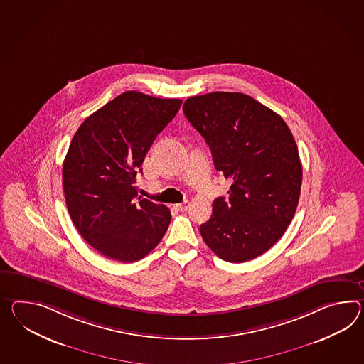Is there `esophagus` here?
Returning <instances> with one entry per match:
<instances>
[{"label": "esophagus", "instance_id": "esophagus-1", "mask_svg": "<svg viewBox=\"0 0 364 364\" xmlns=\"http://www.w3.org/2000/svg\"><path fill=\"white\" fill-rule=\"evenodd\" d=\"M189 206H191L189 201H184V203H181V204L175 205V208H176L178 210H180V212H186V210L189 209Z\"/></svg>", "mask_w": 364, "mask_h": 364}]
</instances>
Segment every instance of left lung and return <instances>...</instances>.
Instances as JSON below:
<instances>
[{"instance_id": "left-lung-1", "label": "left lung", "mask_w": 364, "mask_h": 364, "mask_svg": "<svg viewBox=\"0 0 364 364\" xmlns=\"http://www.w3.org/2000/svg\"><path fill=\"white\" fill-rule=\"evenodd\" d=\"M183 112L231 181L229 198H215L210 220L200 226L203 240L230 263L262 255L282 238L300 198L301 161L289 127L238 92L189 97Z\"/></svg>"}]
</instances>
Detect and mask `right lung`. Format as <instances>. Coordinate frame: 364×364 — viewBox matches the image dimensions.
<instances>
[{
    "instance_id": "obj_1",
    "label": "right lung",
    "mask_w": 364,
    "mask_h": 364,
    "mask_svg": "<svg viewBox=\"0 0 364 364\" xmlns=\"http://www.w3.org/2000/svg\"><path fill=\"white\" fill-rule=\"evenodd\" d=\"M181 102L129 90L90 114L72 138L63 164L67 209L81 237L107 257L136 262L168 229V208L138 197L135 176Z\"/></svg>"
}]
</instances>
